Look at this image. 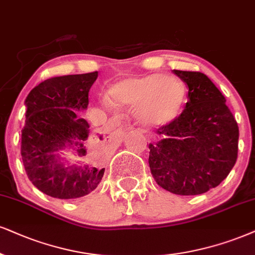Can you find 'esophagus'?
I'll list each match as a JSON object with an SVG mask.
<instances>
[{"label": "esophagus", "instance_id": "34e87169", "mask_svg": "<svg viewBox=\"0 0 255 255\" xmlns=\"http://www.w3.org/2000/svg\"><path fill=\"white\" fill-rule=\"evenodd\" d=\"M109 133L110 136L119 137L122 134V127L118 122H112V124L109 128Z\"/></svg>", "mask_w": 255, "mask_h": 255}]
</instances>
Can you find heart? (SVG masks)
I'll return each instance as SVG.
<instances>
[{
  "label": "heart",
  "instance_id": "obj_1",
  "mask_svg": "<svg viewBox=\"0 0 255 255\" xmlns=\"http://www.w3.org/2000/svg\"><path fill=\"white\" fill-rule=\"evenodd\" d=\"M109 100L115 105L136 106L137 121L146 128L162 127L174 121L184 100V90L171 77L152 74L128 79L112 87Z\"/></svg>",
  "mask_w": 255,
  "mask_h": 255
}]
</instances>
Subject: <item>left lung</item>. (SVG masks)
Listing matches in <instances>:
<instances>
[{
  "label": "left lung",
  "instance_id": "obj_1",
  "mask_svg": "<svg viewBox=\"0 0 255 255\" xmlns=\"http://www.w3.org/2000/svg\"><path fill=\"white\" fill-rule=\"evenodd\" d=\"M188 86L178 117L157 128L149 165L156 183L176 195H199L218 187L238 158L239 127L220 90L201 72L177 71Z\"/></svg>",
  "mask_w": 255,
  "mask_h": 255
}]
</instances>
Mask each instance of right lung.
I'll use <instances>...</instances> for the list:
<instances>
[{
  "instance_id": "1",
  "label": "right lung",
  "mask_w": 255,
  "mask_h": 255,
  "mask_svg": "<svg viewBox=\"0 0 255 255\" xmlns=\"http://www.w3.org/2000/svg\"><path fill=\"white\" fill-rule=\"evenodd\" d=\"M97 77L96 71L51 78L28 94L21 136L22 162L29 181L48 196L78 199L93 191L102 181L104 168L66 166L55 153L73 144L79 145V155L86 152L81 140L89 137V123L78 118L75 110L87 108L89 91Z\"/></svg>"
}]
</instances>
